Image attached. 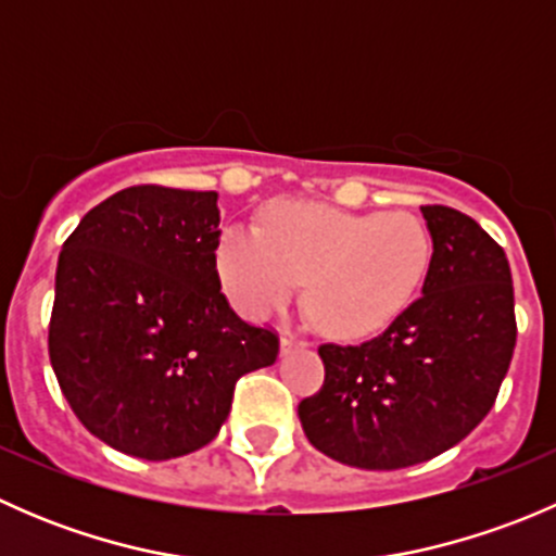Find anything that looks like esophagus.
<instances>
[{"label": "esophagus", "mask_w": 556, "mask_h": 556, "mask_svg": "<svg viewBox=\"0 0 556 556\" xmlns=\"http://www.w3.org/2000/svg\"><path fill=\"white\" fill-rule=\"evenodd\" d=\"M306 346V341L301 339L299 333H285L282 339H279V350H282V355H288V352H293V350H304Z\"/></svg>", "instance_id": "1"}]
</instances>
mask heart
<instances>
[{"mask_svg": "<svg viewBox=\"0 0 556 556\" xmlns=\"http://www.w3.org/2000/svg\"><path fill=\"white\" fill-rule=\"evenodd\" d=\"M233 309L263 319L306 279V309L341 339L371 336L406 312L430 266V237L406 212H350L279 199L261 228L231 226L215 250Z\"/></svg>", "mask_w": 556, "mask_h": 556, "instance_id": "heart-1", "label": "heart"}]
</instances>
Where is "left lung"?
Instances as JSON below:
<instances>
[{
	"label": "left lung",
	"mask_w": 556,
	"mask_h": 556,
	"mask_svg": "<svg viewBox=\"0 0 556 556\" xmlns=\"http://www.w3.org/2000/svg\"><path fill=\"white\" fill-rule=\"evenodd\" d=\"M433 239L422 295L377 339L323 344L325 382L299 403L314 450L395 470L452 450L490 414L517 344L503 247L452 206H422Z\"/></svg>",
	"instance_id": "left-lung-1"
}]
</instances>
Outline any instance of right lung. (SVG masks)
I'll return each mask as SVG.
<instances>
[{
  "label": "right lung",
  "mask_w": 556,
  "mask_h": 556,
  "mask_svg": "<svg viewBox=\"0 0 556 556\" xmlns=\"http://www.w3.org/2000/svg\"><path fill=\"white\" fill-rule=\"evenodd\" d=\"M217 239L215 190L137 185L93 206L61 247L50 366L112 450H201L228 419L237 379L277 361V336L220 293Z\"/></svg>",
  "instance_id": "add662e5"
}]
</instances>
